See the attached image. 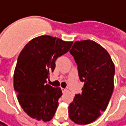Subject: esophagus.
<instances>
[{"mask_svg":"<svg viewBox=\"0 0 126 126\" xmlns=\"http://www.w3.org/2000/svg\"><path fill=\"white\" fill-rule=\"evenodd\" d=\"M61 90H62V92H63V93H66V91H67V90H66L65 88H61Z\"/></svg>","mask_w":126,"mask_h":126,"instance_id":"1","label":"esophagus"}]
</instances>
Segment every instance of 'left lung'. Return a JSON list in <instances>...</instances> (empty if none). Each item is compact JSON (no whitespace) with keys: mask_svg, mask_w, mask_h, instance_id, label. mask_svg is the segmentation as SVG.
I'll use <instances>...</instances> for the list:
<instances>
[{"mask_svg":"<svg viewBox=\"0 0 126 126\" xmlns=\"http://www.w3.org/2000/svg\"><path fill=\"white\" fill-rule=\"evenodd\" d=\"M69 52L78 66L82 94L75 95L69 106V118L88 124L105 111L113 91L115 66L107 51L92 40L74 42Z\"/></svg>","mask_w":126,"mask_h":126,"instance_id":"8db88e82","label":"left lung"}]
</instances>
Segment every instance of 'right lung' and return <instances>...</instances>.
Masks as SVG:
<instances>
[{
    "label": "right lung",
    "mask_w": 126,
    "mask_h": 126,
    "mask_svg": "<svg viewBox=\"0 0 126 126\" xmlns=\"http://www.w3.org/2000/svg\"><path fill=\"white\" fill-rule=\"evenodd\" d=\"M72 44L41 36L29 42L20 52L14 72V89L21 108L32 118L48 122L55 115L62 91L47 84V79L57 58L68 52Z\"/></svg>",
    "instance_id": "obj_1"
}]
</instances>
